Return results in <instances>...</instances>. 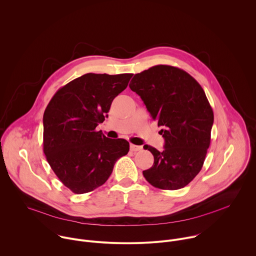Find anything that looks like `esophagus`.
<instances>
[{
  "label": "esophagus",
  "instance_id": "obj_1",
  "mask_svg": "<svg viewBox=\"0 0 256 256\" xmlns=\"http://www.w3.org/2000/svg\"><path fill=\"white\" fill-rule=\"evenodd\" d=\"M142 149V146H138V145H134V144H130V150L133 152H137L140 151Z\"/></svg>",
  "mask_w": 256,
  "mask_h": 256
}]
</instances>
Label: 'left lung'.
I'll use <instances>...</instances> for the list:
<instances>
[{"instance_id":"obj_1","label":"left lung","mask_w":256,"mask_h":256,"mask_svg":"<svg viewBox=\"0 0 256 256\" xmlns=\"http://www.w3.org/2000/svg\"><path fill=\"white\" fill-rule=\"evenodd\" d=\"M130 89L158 121L164 150L144 145L154 156L143 171L154 187L176 190L190 183L201 170L213 125V111L199 83L185 71L157 65L134 75Z\"/></svg>"}]
</instances>
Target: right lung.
Segmentation results:
<instances>
[{"instance_id": "1", "label": "right lung", "mask_w": 256, "mask_h": 256, "mask_svg": "<svg viewBox=\"0 0 256 256\" xmlns=\"http://www.w3.org/2000/svg\"><path fill=\"white\" fill-rule=\"evenodd\" d=\"M132 75L85 74L59 89L45 110L44 153L60 181L76 194L103 185L129 151L125 139L107 138L95 129Z\"/></svg>"}]
</instances>
